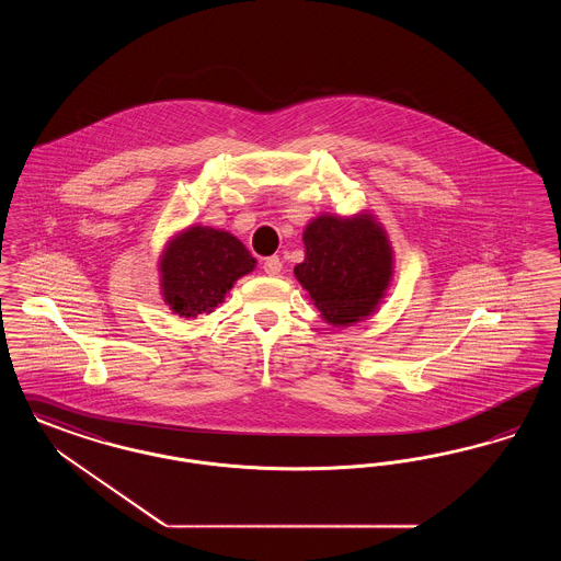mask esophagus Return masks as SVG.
I'll list each match as a JSON object with an SVG mask.
<instances>
[{
    "label": "esophagus",
    "instance_id": "1",
    "mask_svg": "<svg viewBox=\"0 0 561 561\" xmlns=\"http://www.w3.org/2000/svg\"><path fill=\"white\" fill-rule=\"evenodd\" d=\"M263 271H265L267 275H277V273L282 271V261H279V256H267V259L263 261Z\"/></svg>",
    "mask_w": 561,
    "mask_h": 561
}]
</instances>
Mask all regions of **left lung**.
<instances>
[{
	"mask_svg": "<svg viewBox=\"0 0 561 561\" xmlns=\"http://www.w3.org/2000/svg\"><path fill=\"white\" fill-rule=\"evenodd\" d=\"M302 242L294 275L323 321L344 328L376 313L392 279V247L374 215H319Z\"/></svg>",
	"mask_w": 561,
	"mask_h": 561,
	"instance_id": "1",
	"label": "left lung"
}]
</instances>
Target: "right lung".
<instances>
[{
  "label": "right lung",
  "instance_id": "add662e5",
  "mask_svg": "<svg viewBox=\"0 0 561 561\" xmlns=\"http://www.w3.org/2000/svg\"><path fill=\"white\" fill-rule=\"evenodd\" d=\"M254 265L247 247L229 231L192 225L162 250L158 263L162 298L180 317L213 313Z\"/></svg>",
  "mask_w": 561,
  "mask_h": 561
}]
</instances>
